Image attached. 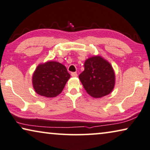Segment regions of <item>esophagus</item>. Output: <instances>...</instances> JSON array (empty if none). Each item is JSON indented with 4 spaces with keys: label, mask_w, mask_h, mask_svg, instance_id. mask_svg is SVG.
Returning <instances> with one entry per match:
<instances>
[{
    "label": "esophagus",
    "mask_w": 150,
    "mask_h": 150,
    "mask_svg": "<svg viewBox=\"0 0 150 150\" xmlns=\"http://www.w3.org/2000/svg\"><path fill=\"white\" fill-rule=\"evenodd\" d=\"M71 76H72V77H77V73H75V72H74V73H71Z\"/></svg>",
    "instance_id": "esophagus-1"
}]
</instances>
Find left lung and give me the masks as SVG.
Segmentation results:
<instances>
[{"label":"left lung","mask_w":150,"mask_h":150,"mask_svg":"<svg viewBox=\"0 0 150 150\" xmlns=\"http://www.w3.org/2000/svg\"><path fill=\"white\" fill-rule=\"evenodd\" d=\"M79 78L86 92L95 98L108 95L115 86V73L112 66L100 55L85 61L84 71Z\"/></svg>","instance_id":"8db88e82"}]
</instances>
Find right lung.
<instances>
[{
	"mask_svg": "<svg viewBox=\"0 0 150 150\" xmlns=\"http://www.w3.org/2000/svg\"><path fill=\"white\" fill-rule=\"evenodd\" d=\"M70 77L62 64L53 61L46 62L38 64L33 72V88L42 96L54 98L62 92Z\"/></svg>",
	"mask_w": 150,
	"mask_h": 150,
	"instance_id": "right-lung-1",
	"label": "right lung"
}]
</instances>
